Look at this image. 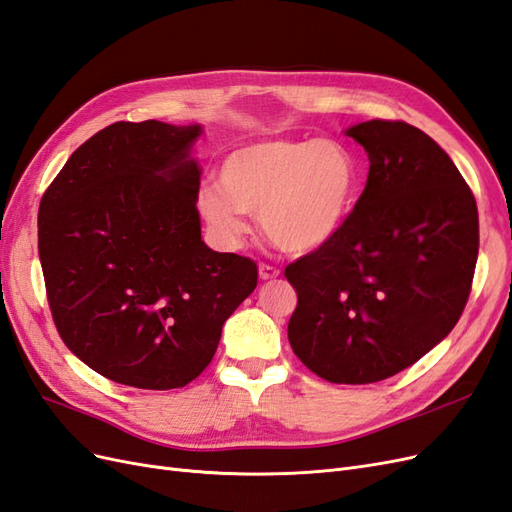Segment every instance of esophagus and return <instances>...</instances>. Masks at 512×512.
Returning <instances> with one entry per match:
<instances>
[{"label":"esophagus","instance_id":"34e87169","mask_svg":"<svg viewBox=\"0 0 512 512\" xmlns=\"http://www.w3.org/2000/svg\"><path fill=\"white\" fill-rule=\"evenodd\" d=\"M280 269H275V267H269V265H260L258 267V277L262 282H269V280H275V277H280Z\"/></svg>","mask_w":512,"mask_h":512}]
</instances>
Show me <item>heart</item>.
<instances>
[{
    "label": "heart",
    "instance_id": "obj_1",
    "mask_svg": "<svg viewBox=\"0 0 512 512\" xmlns=\"http://www.w3.org/2000/svg\"><path fill=\"white\" fill-rule=\"evenodd\" d=\"M220 185L205 183L196 207L224 247L243 245L258 215L265 235L292 256L314 254L344 230L359 194V164L331 138H267L228 151Z\"/></svg>",
    "mask_w": 512,
    "mask_h": 512
}]
</instances>
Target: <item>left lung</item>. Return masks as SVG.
Masks as SVG:
<instances>
[{
    "mask_svg": "<svg viewBox=\"0 0 512 512\" xmlns=\"http://www.w3.org/2000/svg\"><path fill=\"white\" fill-rule=\"evenodd\" d=\"M346 136L369 158L344 230L286 267L297 290L294 354L335 384L395 376L436 348L466 307L478 211L448 153L404 121H363Z\"/></svg>",
    "mask_w": 512,
    "mask_h": 512,
    "instance_id": "8db88e82",
    "label": "left lung"
}]
</instances>
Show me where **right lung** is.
<instances>
[{"instance_id": "obj_1", "label": "right lung", "mask_w": 512, "mask_h": 512, "mask_svg": "<svg viewBox=\"0 0 512 512\" xmlns=\"http://www.w3.org/2000/svg\"><path fill=\"white\" fill-rule=\"evenodd\" d=\"M200 136V123L117 121L72 153L40 203V265L61 339L134 389L200 376L258 282L250 258L200 237Z\"/></svg>"}]
</instances>
